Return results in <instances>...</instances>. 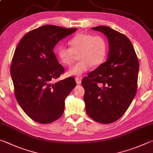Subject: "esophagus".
<instances>
[{"mask_svg":"<svg viewBox=\"0 0 153 153\" xmlns=\"http://www.w3.org/2000/svg\"><path fill=\"white\" fill-rule=\"evenodd\" d=\"M76 82L77 84H81V82H82V78H81V77H76Z\"/></svg>","mask_w":153,"mask_h":153,"instance_id":"1","label":"esophagus"}]
</instances>
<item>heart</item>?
<instances>
[{
    "mask_svg": "<svg viewBox=\"0 0 153 153\" xmlns=\"http://www.w3.org/2000/svg\"><path fill=\"white\" fill-rule=\"evenodd\" d=\"M71 48L60 46L57 55L60 62L69 67L75 62L76 55L80 59L68 74L71 76H79L88 71L91 65L96 67L101 65L106 56L107 41L102 35H94L90 33H79L69 41Z\"/></svg>",
    "mask_w": 153,
    "mask_h": 153,
    "instance_id": "obj_1",
    "label": "heart"
}]
</instances>
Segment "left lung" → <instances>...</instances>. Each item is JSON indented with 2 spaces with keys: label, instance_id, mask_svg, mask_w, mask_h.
Returning a JSON list of instances; mask_svg holds the SVG:
<instances>
[{
  "label": "left lung",
  "instance_id": "obj_1",
  "mask_svg": "<svg viewBox=\"0 0 153 153\" xmlns=\"http://www.w3.org/2000/svg\"><path fill=\"white\" fill-rule=\"evenodd\" d=\"M103 33L109 41L108 60L82 81L88 115L110 124L126 112L137 94L139 63L131 41L110 27L91 28Z\"/></svg>",
  "mask_w": 153,
  "mask_h": 153
}]
</instances>
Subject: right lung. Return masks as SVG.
<instances>
[{
  "mask_svg": "<svg viewBox=\"0 0 153 153\" xmlns=\"http://www.w3.org/2000/svg\"><path fill=\"white\" fill-rule=\"evenodd\" d=\"M76 30L51 25L39 27L21 39L14 53L10 75L15 98L26 114L38 123L59 118L65 98L76 87L72 77L53 82L65 71L55 57L54 47Z\"/></svg>",
  "mask_w": 153,
  "mask_h": 153,
  "instance_id": "right-lung-1",
  "label": "right lung"
}]
</instances>
